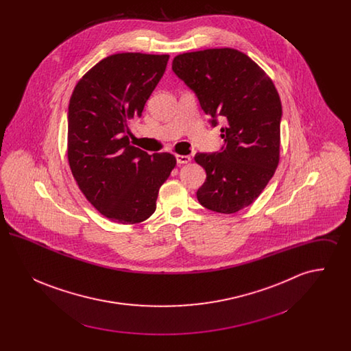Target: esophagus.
I'll list each match as a JSON object with an SVG mask.
<instances>
[{"mask_svg":"<svg viewBox=\"0 0 351 351\" xmlns=\"http://www.w3.org/2000/svg\"><path fill=\"white\" fill-rule=\"evenodd\" d=\"M176 162L179 165H186L191 162V156L189 155H176Z\"/></svg>","mask_w":351,"mask_h":351,"instance_id":"1","label":"esophagus"}]
</instances>
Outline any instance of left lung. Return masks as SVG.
Listing matches in <instances>:
<instances>
[{"mask_svg":"<svg viewBox=\"0 0 351 351\" xmlns=\"http://www.w3.org/2000/svg\"><path fill=\"white\" fill-rule=\"evenodd\" d=\"M172 71L196 93L213 126L217 118L225 122L221 151L195 156L206 172L197 200L209 210L237 213L256 200L279 165V93L262 68L234 49L180 53Z\"/></svg>","mask_w":351,"mask_h":351,"instance_id":"left-lung-1","label":"left lung"}]
</instances>
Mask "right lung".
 Returning a JSON list of instances; mask_svg holds the SVG:
<instances>
[{"mask_svg": "<svg viewBox=\"0 0 351 351\" xmlns=\"http://www.w3.org/2000/svg\"><path fill=\"white\" fill-rule=\"evenodd\" d=\"M169 55L114 53L76 84L68 106L72 175L102 216L139 223L156 209L159 188L176 166L172 154L149 155L130 145L128 122L142 116Z\"/></svg>", "mask_w": 351, "mask_h": 351, "instance_id": "obj_1", "label": "right lung"}]
</instances>
